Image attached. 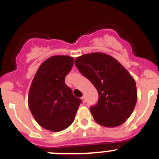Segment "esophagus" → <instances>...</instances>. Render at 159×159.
<instances>
[{
  "mask_svg": "<svg viewBox=\"0 0 159 159\" xmlns=\"http://www.w3.org/2000/svg\"><path fill=\"white\" fill-rule=\"evenodd\" d=\"M81 100H82L83 103H85V97H84V96H83L82 97H81Z\"/></svg>",
  "mask_w": 159,
  "mask_h": 159,
  "instance_id": "esophagus-1",
  "label": "esophagus"
}]
</instances>
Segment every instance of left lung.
I'll return each instance as SVG.
<instances>
[{
	"instance_id": "8db88e82",
	"label": "left lung",
	"mask_w": 159,
	"mask_h": 159,
	"mask_svg": "<svg viewBox=\"0 0 159 159\" xmlns=\"http://www.w3.org/2000/svg\"><path fill=\"white\" fill-rule=\"evenodd\" d=\"M75 63L98 91L97 103L90 108L95 121L105 127L123 124L137 100L136 82L129 71L115 58L102 52L82 55Z\"/></svg>"
}]
</instances>
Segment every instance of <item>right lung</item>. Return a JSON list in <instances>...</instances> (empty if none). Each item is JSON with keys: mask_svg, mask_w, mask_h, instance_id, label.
Listing matches in <instances>:
<instances>
[{"mask_svg": "<svg viewBox=\"0 0 159 159\" xmlns=\"http://www.w3.org/2000/svg\"><path fill=\"white\" fill-rule=\"evenodd\" d=\"M74 58L54 56L44 60L37 70L28 96V106L37 122L51 132L68 128L75 118L81 99L65 84Z\"/></svg>", "mask_w": 159, "mask_h": 159, "instance_id": "1", "label": "right lung"}]
</instances>
